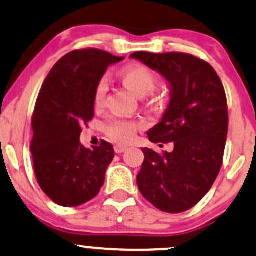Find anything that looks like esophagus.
I'll use <instances>...</instances> for the list:
<instances>
[{
  "label": "esophagus",
  "mask_w": 256,
  "mask_h": 256,
  "mask_svg": "<svg viewBox=\"0 0 256 256\" xmlns=\"http://www.w3.org/2000/svg\"><path fill=\"white\" fill-rule=\"evenodd\" d=\"M126 150H127V146H114V152H117V154H122V152H124Z\"/></svg>",
  "instance_id": "1"
}]
</instances>
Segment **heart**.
<instances>
[{
	"label": "heart",
	"instance_id": "b5f03b06",
	"mask_svg": "<svg viewBox=\"0 0 256 256\" xmlns=\"http://www.w3.org/2000/svg\"><path fill=\"white\" fill-rule=\"evenodd\" d=\"M120 78L123 85L136 97H144L152 91L155 88L154 72L142 65H133V66L124 68L120 72ZM104 94H106V85L104 82H100L94 91V107H101L104 104ZM140 128V124L132 120H110L106 123V133L112 140L120 143H128L136 136V130Z\"/></svg>",
	"mask_w": 256,
	"mask_h": 256
}]
</instances>
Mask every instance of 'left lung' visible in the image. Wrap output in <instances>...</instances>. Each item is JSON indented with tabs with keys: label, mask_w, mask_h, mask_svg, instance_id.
<instances>
[{
	"label": "left lung",
	"mask_w": 256,
	"mask_h": 256,
	"mask_svg": "<svg viewBox=\"0 0 256 256\" xmlns=\"http://www.w3.org/2000/svg\"><path fill=\"white\" fill-rule=\"evenodd\" d=\"M130 58L168 84V108L146 134L152 143H174L172 152L162 155L142 149L138 188L162 212H185L204 198L222 166L228 133L222 81L208 62L185 52H136Z\"/></svg>",
	"instance_id": "obj_1"
}]
</instances>
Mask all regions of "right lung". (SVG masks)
<instances>
[{
  "instance_id": "1",
  "label": "right lung",
  "mask_w": 256,
  "mask_h": 256,
  "mask_svg": "<svg viewBox=\"0 0 256 256\" xmlns=\"http://www.w3.org/2000/svg\"><path fill=\"white\" fill-rule=\"evenodd\" d=\"M123 59L98 49L74 50L52 66L42 86L30 152L39 186L59 206L86 204L104 186L114 150L107 142L84 146L81 127L94 118V91L107 68Z\"/></svg>"
}]
</instances>
